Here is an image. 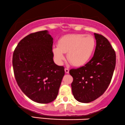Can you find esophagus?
<instances>
[{
    "mask_svg": "<svg viewBox=\"0 0 125 125\" xmlns=\"http://www.w3.org/2000/svg\"><path fill=\"white\" fill-rule=\"evenodd\" d=\"M64 70H65V72L66 73H67V74H68V73H69V69L68 68H65V69H64Z\"/></svg>",
    "mask_w": 125,
    "mask_h": 125,
    "instance_id": "obj_1",
    "label": "esophagus"
}]
</instances>
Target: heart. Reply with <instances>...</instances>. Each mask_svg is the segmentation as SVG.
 <instances>
[{
  "instance_id": "obj_1",
  "label": "heart",
  "mask_w": 125,
  "mask_h": 125,
  "mask_svg": "<svg viewBox=\"0 0 125 125\" xmlns=\"http://www.w3.org/2000/svg\"><path fill=\"white\" fill-rule=\"evenodd\" d=\"M95 40L91 35L74 34L63 37L58 41V47L52 49L54 58L61 64L64 60V54L72 65L80 67L85 64L90 58L95 47Z\"/></svg>"
}]
</instances>
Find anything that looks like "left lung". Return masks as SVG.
I'll use <instances>...</instances> for the list:
<instances>
[{
    "label": "left lung",
    "mask_w": 125,
    "mask_h": 125,
    "mask_svg": "<svg viewBox=\"0 0 125 125\" xmlns=\"http://www.w3.org/2000/svg\"><path fill=\"white\" fill-rule=\"evenodd\" d=\"M96 45L94 55L84 66L71 69L72 92L76 100L89 103L101 96L108 88L116 65L115 51L106 38L94 33Z\"/></svg>",
    "instance_id": "left-lung-1"
}]
</instances>
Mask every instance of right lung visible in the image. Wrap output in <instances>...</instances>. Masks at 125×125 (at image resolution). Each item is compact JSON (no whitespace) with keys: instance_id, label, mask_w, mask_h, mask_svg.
<instances>
[{"instance_id":"add662e5","label":"right lung","mask_w":125,"mask_h":125,"mask_svg":"<svg viewBox=\"0 0 125 125\" xmlns=\"http://www.w3.org/2000/svg\"><path fill=\"white\" fill-rule=\"evenodd\" d=\"M53 39L47 30L31 33L19 42L13 55L16 82L32 101L48 104L55 100L65 74L54 62Z\"/></svg>"}]
</instances>
